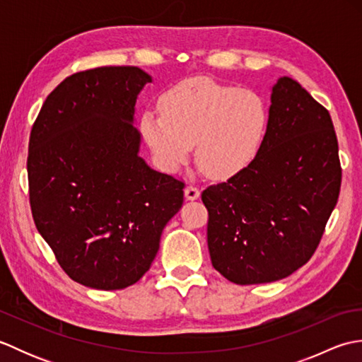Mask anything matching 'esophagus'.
<instances>
[{
  "mask_svg": "<svg viewBox=\"0 0 362 362\" xmlns=\"http://www.w3.org/2000/svg\"><path fill=\"white\" fill-rule=\"evenodd\" d=\"M199 196H201V191H199L197 187L188 185V187L185 188V197L188 199V201H194V199H197Z\"/></svg>",
  "mask_w": 362,
  "mask_h": 362,
  "instance_id": "esophagus-1",
  "label": "esophagus"
}]
</instances>
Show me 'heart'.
Wrapping results in <instances>:
<instances>
[{"instance_id":"b5f03b06","label":"heart","mask_w":362,"mask_h":362,"mask_svg":"<svg viewBox=\"0 0 362 362\" xmlns=\"http://www.w3.org/2000/svg\"><path fill=\"white\" fill-rule=\"evenodd\" d=\"M160 110H146L140 130L161 171L173 174L196 161L213 179H228L257 157L264 140L269 110L252 90L193 78L160 96Z\"/></svg>"}]
</instances>
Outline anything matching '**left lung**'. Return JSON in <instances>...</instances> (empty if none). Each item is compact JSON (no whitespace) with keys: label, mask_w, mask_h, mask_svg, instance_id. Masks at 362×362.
Returning a JSON list of instances; mask_svg holds the SVG:
<instances>
[{"label":"left lung","mask_w":362,"mask_h":362,"mask_svg":"<svg viewBox=\"0 0 362 362\" xmlns=\"http://www.w3.org/2000/svg\"><path fill=\"white\" fill-rule=\"evenodd\" d=\"M252 163L202 191L211 264L236 284L286 279L314 255L341 191L332 117L298 82L272 87Z\"/></svg>","instance_id":"left-lung-1"}]
</instances>
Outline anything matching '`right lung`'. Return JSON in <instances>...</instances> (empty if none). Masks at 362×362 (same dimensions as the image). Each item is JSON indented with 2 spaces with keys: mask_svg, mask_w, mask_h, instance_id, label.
<instances>
[{
  "mask_svg": "<svg viewBox=\"0 0 362 362\" xmlns=\"http://www.w3.org/2000/svg\"><path fill=\"white\" fill-rule=\"evenodd\" d=\"M151 76L99 66L68 76L43 103L29 136L30 211L71 280L124 289L149 271L185 182L138 157L135 101Z\"/></svg>",
  "mask_w": 362,
  "mask_h": 362,
  "instance_id": "1",
  "label": "right lung"
}]
</instances>
